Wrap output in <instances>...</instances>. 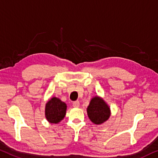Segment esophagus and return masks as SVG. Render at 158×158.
<instances>
[{
    "instance_id": "esophagus-1",
    "label": "esophagus",
    "mask_w": 158,
    "mask_h": 158,
    "mask_svg": "<svg viewBox=\"0 0 158 158\" xmlns=\"http://www.w3.org/2000/svg\"><path fill=\"white\" fill-rule=\"evenodd\" d=\"M79 105H80L79 101H74L73 103H72V106H73V107H79Z\"/></svg>"
}]
</instances>
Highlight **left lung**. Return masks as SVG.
I'll return each mask as SVG.
<instances>
[{
  "label": "left lung",
  "instance_id": "1",
  "mask_svg": "<svg viewBox=\"0 0 158 158\" xmlns=\"http://www.w3.org/2000/svg\"><path fill=\"white\" fill-rule=\"evenodd\" d=\"M87 113L89 119L96 124L103 123L110 117V110L102 98L95 97L90 102L87 108Z\"/></svg>",
  "mask_w": 158,
  "mask_h": 158
}]
</instances>
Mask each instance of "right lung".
Returning <instances> with one entry per match:
<instances>
[{
	"label": "right lung",
	"instance_id": "right-lung-1",
	"mask_svg": "<svg viewBox=\"0 0 158 158\" xmlns=\"http://www.w3.org/2000/svg\"><path fill=\"white\" fill-rule=\"evenodd\" d=\"M67 106L57 98H52L46 106V117L51 123L57 124L64 118L66 113Z\"/></svg>",
	"mask_w": 158,
	"mask_h": 158
}]
</instances>
